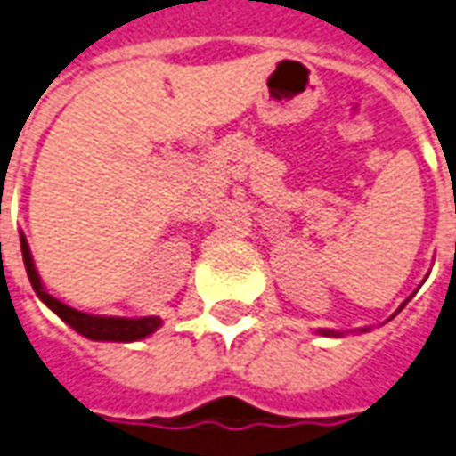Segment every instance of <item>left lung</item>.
<instances>
[{
  "mask_svg": "<svg viewBox=\"0 0 456 456\" xmlns=\"http://www.w3.org/2000/svg\"><path fill=\"white\" fill-rule=\"evenodd\" d=\"M403 305H406V302H403ZM403 305H401V306H403ZM319 333H322V336H333V338H336V336H340L338 331H331V329H322Z\"/></svg>",
  "mask_w": 456,
  "mask_h": 456,
  "instance_id": "left-lung-1",
  "label": "left lung"
}]
</instances>
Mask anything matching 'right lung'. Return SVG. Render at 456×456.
I'll list each match as a JSON object with an SVG mask.
<instances>
[{
  "mask_svg": "<svg viewBox=\"0 0 456 456\" xmlns=\"http://www.w3.org/2000/svg\"><path fill=\"white\" fill-rule=\"evenodd\" d=\"M21 254L23 263H26V273H28V280L36 295L45 302V305L53 309V312L62 319L65 323H69L74 331L82 333L91 340H118V343H130V340H140L144 336H150L161 326L159 316H144V319H123V316H94V314L77 312L72 306L62 305L60 299H55L53 295L45 292L43 282L38 278V271L33 265V258H30V248L26 237L21 234Z\"/></svg>",
  "mask_w": 456,
  "mask_h": 456,
  "instance_id": "right-lung-1",
  "label": "right lung"
}]
</instances>
